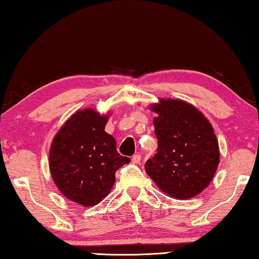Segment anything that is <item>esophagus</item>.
Segmentation results:
<instances>
[{"label":"esophagus","instance_id":"34e87169","mask_svg":"<svg viewBox=\"0 0 259 259\" xmlns=\"http://www.w3.org/2000/svg\"><path fill=\"white\" fill-rule=\"evenodd\" d=\"M131 161H133L134 163H139V162H141V154H138V153L134 154L133 158H131Z\"/></svg>","mask_w":259,"mask_h":259}]
</instances>
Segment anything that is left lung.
Returning <instances> with one entry per match:
<instances>
[{
    "label": "left lung",
    "mask_w": 259,
    "mask_h": 259,
    "mask_svg": "<svg viewBox=\"0 0 259 259\" xmlns=\"http://www.w3.org/2000/svg\"><path fill=\"white\" fill-rule=\"evenodd\" d=\"M154 117L157 153L145 162L147 175L169 197L192 198L212 181L219 165V145L204 115L182 100H160Z\"/></svg>",
    "instance_id": "left-lung-1"
}]
</instances>
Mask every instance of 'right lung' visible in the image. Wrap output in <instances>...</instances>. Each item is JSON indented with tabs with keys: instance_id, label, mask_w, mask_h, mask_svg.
Returning <instances> with one entry per match:
<instances>
[{
	"instance_id": "right-lung-1",
	"label": "right lung",
	"mask_w": 259,
	"mask_h": 259,
	"mask_svg": "<svg viewBox=\"0 0 259 259\" xmlns=\"http://www.w3.org/2000/svg\"><path fill=\"white\" fill-rule=\"evenodd\" d=\"M107 116L78 110L53 139L49 169L60 191L81 206H93L109 194L115 173L130 162L105 131Z\"/></svg>"
}]
</instances>
